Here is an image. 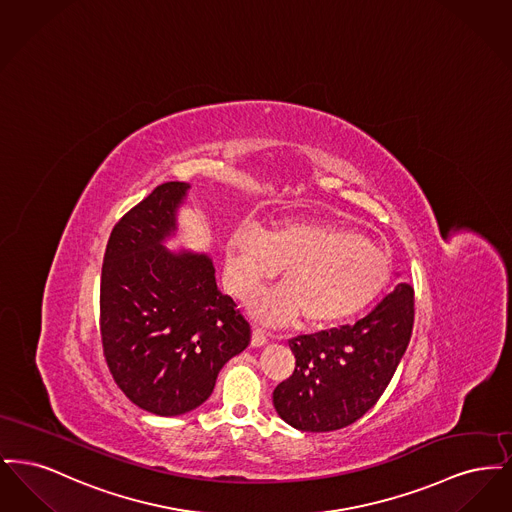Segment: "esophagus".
Masks as SVG:
<instances>
[{"instance_id": "esophagus-1", "label": "esophagus", "mask_w": 512, "mask_h": 512, "mask_svg": "<svg viewBox=\"0 0 512 512\" xmlns=\"http://www.w3.org/2000/svg\"><path fill=\"white\" fill-rule=\"evenodd\" d=\"M267 343V332L255 326V328H253V334H251V345H253V347H263V345H267Z\"/></svg>"}]
</instances>
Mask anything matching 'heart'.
Returning a JSON list of instances; mask_svg holds the SVG:
<instances>
[{
	"instance_id": "obj_1",
	"label": "heart",
	"mask_w": 512,
	"mask_h": 512,
	"mask_svg": "<svg viewBox=\"0 0 512 512\" xmlns=\"http://www.w3.org/2000/svg\"><path fill=\"white\" fill-rule=\"evenodd\" d=\"M282 268V284L249 301L255 317L284 324L303 315L332 326L361 313L390 278L386 253L353 230L326 220L292 219L267 232L238 228L226 242V284L247 299Z\"/></svg>"
}]
</instances>
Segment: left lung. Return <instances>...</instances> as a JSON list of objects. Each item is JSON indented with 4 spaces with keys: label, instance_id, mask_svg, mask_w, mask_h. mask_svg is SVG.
<instances>
[{
    "label": "left lung",
    "instance_id": "1",
    "mask_svg": "<svg viewBox=\"0 0 512 512\" xmlns=\"http://www.w3.org/2000/svg\"><path fill=\"white\" fill-rule=\"evenodd\" d=\"M414 292L397 284L355 324L297 336L292 376L276 386L278 416L301 432H332L374 407L411 341Z\"/></svg>",
    "mask_w": 512,
    "mask_h": 512
}]
</instances>
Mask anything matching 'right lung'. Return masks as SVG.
<instances>
[{
    "label": "right lung",
    "instance_id": "1",
    "mask_svg": "<svg viewBox=\"0 0 512 512\" xmlns=\"http://www.w3.org/2000/svg\"><path fill=\"white\" fill-rule=\"evenodd\" d=\"M190 184L157 186L122 217L101 268V341L124 395L159 416L190 413L220 368L249 345L251 328L217 286L207 253L171 251Z\"/></svg>",
    "mask_w": 512,
    "mask_h": 512
}]
</instances>
